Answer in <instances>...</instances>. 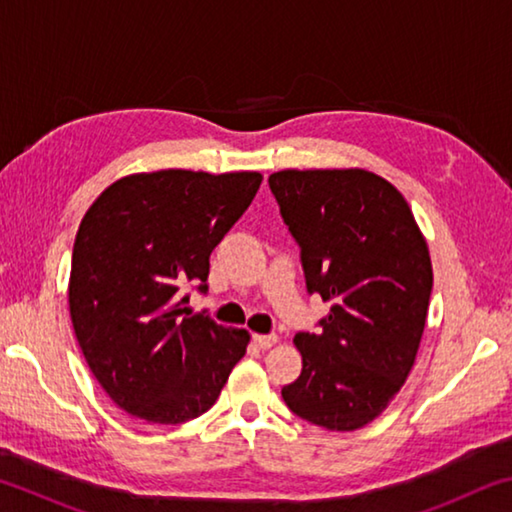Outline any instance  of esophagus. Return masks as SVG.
Returning <instances> with one entry per match:
<instances>
[{
  "label": "esophagus",
  "mask_w": 512,
  "mask_h": 512,
  "mask_svg": "<svg viewBox=\"0 0 512 512\" xmlns=\"http://www.w3.org/2000/svg\"><path fill=\"white\" fill-rule=\"evenodd\" d=\"M253 343L259 350H268L277 343V336L275 334H253Z\"/></svg>",
  "instance_id": "esophagus-1"
}]
</instances>
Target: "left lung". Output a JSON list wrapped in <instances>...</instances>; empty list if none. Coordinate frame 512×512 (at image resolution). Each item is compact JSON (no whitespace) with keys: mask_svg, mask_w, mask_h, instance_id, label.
Instances as JSON below:
<instances>
[{"mask_svg":"<svg viewBox=\"0 0 512 512\" xmlns=\"http://www.w3.org/2000/svg\"><path fill=\"white\" fill-rule=\"evenodd\" d=\"M300 246L309 293L332 302L320 332L296 334L302 372L289 409L329 431L381 415L404 386L427 323L433 271L409 203L366 169H287L268 176Z\"/></svg>","mask_w":512,"mask_h":512,"instance_id":"1","label":"left lung"}]
</instances>
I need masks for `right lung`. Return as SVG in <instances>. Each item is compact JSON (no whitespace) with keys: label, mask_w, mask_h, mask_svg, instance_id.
<instances>
[{"label":"right lung","mask_w":512,"mask_h":512,"mask_svg":"<svg viewBox=\"0 0 512 512\" xmlns=\"http://www.w3.org/2000/svg\"><path fill=\"white\" fill-rule=\"evenodd\" d=\"M259 185L257 171L133 173L85 212L69 314L92 375L119 409L180 424L216 402L250 334L192 314L183 291H207L212 250Z\"/></svg>","instance_id":"1"}]
</instances>
